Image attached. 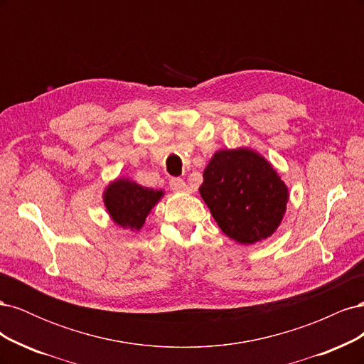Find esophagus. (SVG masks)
<instances>
[{"instance_id":"obj_1","label":"esophagus","mask_w":364,"mask_h":364,"mask_svg":"<svg viewBox=\"0 0 364 364\" xmlns=\"http://www.w3.org/2000/svg\"><path fill=\"white\" fill-rule=\"evenodd\" d=\"M170 188L174 191H188V185L181 178H173L170 181Z\"/></svg>"}]
</instances>
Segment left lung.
<instances>
[{
  "mask_svg": "<svg viewBox=\"0 0 364 364\" xmlns=\"http://www.w3.org/2000/svg\"><path fill=\"white\" fill-rule=\"evenodd\" d=\"M199 191L220 229L240 245L269 238L289 202V188L272 164L246 147L214 153Z\"/></svg>",
  "mask_w": 364,
  "mask_h": 364,
  "instance_id": "left-lung-1",
  "label": "left lung"
}]
</instances>
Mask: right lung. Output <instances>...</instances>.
<instances>
[{"label": "right lung", "instance_id": "right-lung-1", "mask_svg": "<svg viewBox=\"0 0 364 364\" xmlns=\"http://www.w3.org/2000/svg\"><path fill=\"white\" fill-rule=\"evenodd\" d=\"M162 190L144 188L129 179H117L103 193L105 206L114 222L130 230H139L161 197Z\"/></svg>", "mask_w": 364, "mask_h": 364}]
</instances>
